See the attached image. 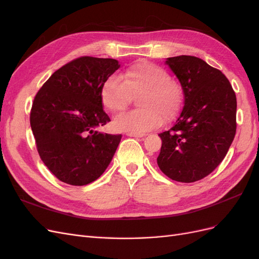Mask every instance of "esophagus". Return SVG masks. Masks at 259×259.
Segmentation results:
<instances>
[{"label": "esophagus", "instance_id": "esophagus-1", "mask_svg": "<svg viewBox=\"0 0 259 259\" xmlns=\"http://www.w3.org/2000/svg\"><path fill=\"white\" fill-rule=\"evenodd\" d=\"M146 134H138V133H127V136H131V137H136V138H140V137H144Z\"/></svg>", "mask_w": 259, "mask_h": 259}]
</instances>
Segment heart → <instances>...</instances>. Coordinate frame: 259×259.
Listing matches in <instances>:
<instances>
[{"label":"heart","mask_w":259,"mask_h":259,"mask_svg":"<svg viewBox=\"0 0 259 259\" xmlns=\"http://www.w3.org/2000/svg\"><path fill=\"white\" fill-rule=\"evenodd\" d=\"M119 77H107L100 89V100L110 112L123 111L132 95L137 98L139 109L116 116L113 126L116 131L138 133L158 127L162 122L173 121L183 105V90L170 80L166 69L148 60H138L131 65Z\"/></svg>","instance_id":"heart-1"}]
</instances>
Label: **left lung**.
<instances>
[{
  "mask_svg": "<svg viewBox=\"0 0 259 259\" xmlns=\"http://www.w3.org/2000/svg\"><path fill=\"white\" fill-rule=\"evenodd\" d=\"M166 64L182 84L185 106L175 124L159 134L160 169L170 179L194 183L224 160L237 131V97L221 70L194 56L169 57Z\"/></svg>",
  "mask_w": 259,
  "mask_h": 259,
  "instance_id": "obj_1",
  "label": "left lung"
}]
</instances>
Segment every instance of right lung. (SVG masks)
<instances>
[{"label":"right lung","instance_id":"obj_1","mask_svg":"<svg viewBox=\"0 0 259 259\" xmlns=\"http://www.w3.org/2000/svg\"><path fill=\"white\" fill-rule=\"evenodd\" d=\"M119 67L112 58H75L55 71L36 93L31 130L41 160L60 182L91 184L111 162L122 135L95 128L110 122L100 89Z\"/></svg>","mask_w":259,"mask_h":259}]
</instances>
